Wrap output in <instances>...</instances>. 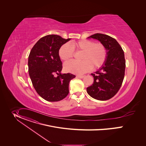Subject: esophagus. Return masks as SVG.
Masks as SVG:
<instances>
[{
	"mask_svg": "<svg viewBox=\"0 0 146 146\" xmlns=\"http://www.w3.org/2000/svg\"><path fill=\"white\" fill-rule=\"evenodd\" d=\"M84 76V75H77L76 76V78H80V79H83Z\"/></svg>",
	"mask_w": 146,
	"mask_h": 146,
	"instance_id": "34e87169",
	"label": "esophagus"
}]
</instances>
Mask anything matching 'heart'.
Returning a JSON list of instances; mask_svg holds the SVG:
<instances>
[{
    "label": "heart",
    "instance_id": "1",
    "mask_svg": "<svg viewBox=\"0 0 146 146\" xmlns=\"http://www.w3.org/2000/svg\"><path fill=\"white\" fill-rule=\"evenodd\" d=\"M76 52H83L81 62L70 61L64 64L65 71L81 75L94 68L101 67L107 58V49L102 43H95L90 40H82L62 45L59 49L60 58L64 61L71 60Z\"/></svg>",
    "mask_w": 146,
    "mask_h": 146
}]
</instances>
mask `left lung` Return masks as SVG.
Returning <instances> with one entry per match:
<instances>
[{
	"mask_svg": "<svg viewBox=\"0 0 146 146\" xmlns=\"http://www.w3.org/2000/svg\"><path fill=\"white\" fill-rule=\"evenodd\" d=\"M88 38L97 39L102 43L107 55L102 67L96 74H91L94 82L86 91L94 99L108 100L118 92L123 82L126 66L124 52L116 39L107 35L97 33Z\"/></svg>",
	"mask_w": 146,
	"mask_h": 146,
	"instance_id": "obj_1",
	"label": "left lung"
}]
</instances>
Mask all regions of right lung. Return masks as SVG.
Instances as JSON below:
<instances>
[{
    "label": "right lung",
    "instance_id": "right-lung-1",
    "mask_svg": "<svg viewBox=\"0 0 146 146\" xmlns=\"http://www.w3.org/2000/svg\"><path fill=\"white\" fill-rule=\"evenodd\" d=\"M71 39L48 35L40 39L31 49L28 60L29 73L38 94L49 102H57L68 94V85L75 75L61 74L62 63L58 55L61 46ZM57 74L58 76L54 75Z\"/></svg>",
    "mask_w": 146,
    "mask_h": 146
}]
</instances>
